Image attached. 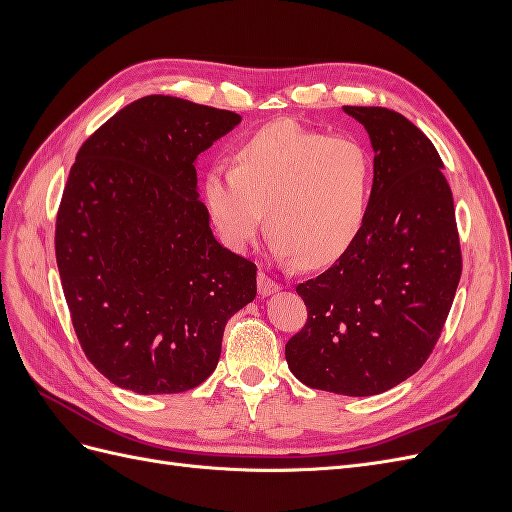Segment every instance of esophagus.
<instances>
[{
    "label": "esophagus",
    "instance_id": "obj_1",
    "mask_svg": "<svg viewBox=\"0 0 512 512\" xmlns=\"http://www.w3.org/2000/svg\"><path fill=\"white\" fill-rule=\"evenodd\" d=\"M277 290H280V284H277L275 280H271V277H269L267 273H260V275H258V292H260L262 299L271 297V294L277 292Z\"/></svg>",
    "mask_w": 512,
    "mask_h": 512
}]
</instances>
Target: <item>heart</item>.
Instances as JSON below:
<instances>
[{
    "instance_id": "obj_1",
    "label": "heart",
    "mask_w": 512,
    "mask_h": 512,
    "mask_svg": "<svg viewBox=\"0 0 512 512\" xmlns=\"http://www.w3.org/2000/svg\"><path fill=\"white\" fill-rule=\"evenodd\" d=\"M371 160L350 136H324L280 121L258 130L203 177V200L222 241L245 250L262 224L275 252L322 267L342 256L363 226Z\"/></svg>"
}]
</instances>
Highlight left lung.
I'll return each instance as SVG.
<instances>
[{"instance_id": "left-lung-1", "label": "left lung", "mask_w": 512, "mask_h": 512, "mask_svg": "<svg viewBox=\"0 0 512 512\" xmlns=\"http://www.w3.org/2000/svg\"><path fill=\"white\" fill-rule=\"evenodd\" d=\"M374 149L359 235L333 265L297 286L305 327L288 367L312 389L369 397L423 367L461 277L453 194L442 160L412 121L380 106H344Z\"/></svg>"}]
</instances>
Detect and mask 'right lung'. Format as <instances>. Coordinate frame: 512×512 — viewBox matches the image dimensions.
<instances>
[{
  "label": "right lung",
  "mask_w": 512,
  "mask_h": 512,
  "mask_svg": "<svg viewBox=\"0 0 512 512\" xmlns=\"http://www.w3.org/2000/svg\"><path fill=\"white\" fill-rule=\"evenodd\" d=\"M241 117L145 96L89 136L61 198L55 254L76 337L138 395L183 393L218 367L256 265L213 237L196 162Z\"/></svg>",
  "instance_id": "add662e5"
}]
</instances>
